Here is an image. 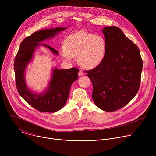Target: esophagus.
<instances>
[{"label":"esophagus","mask_w":156,"mask_h":156,"mask_svg":"<svg viewBox=\"0 0 156 156\" xmlns=\"http://www.w3.org/2000/svg\"><path fill=\"white\" fill-rule=\"evenodd\" d=\"M84 72L82 71V70H80L79 71V72H78V75L80 76H83V75H84Z\"/></svg>","instance_id":"esophagus-1"}]
</instances>
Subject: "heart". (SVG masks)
I'll list each match as a JSON object with an SVG mask.
<instances>
[{"instance_id":"b5f03b06","label":"heart","mask_w":156,"mask_h":156,"mask_svg":"<svg viewBox=\"0 0 156 156\" xmlns=\"http://www.w3.org/2000/svg\"><path fill=\"white\" fill-rule=\"evenodd\" d=\"M106 44L104 39L86 31H78L69 35L65 39V46L60 48L62 57L72 61L78 56V61L87 69L99 65L105 56Z\"/></svg>"}]
</instances>
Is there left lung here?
<instances>
[{
	"label": "left lung",
	"instance_id": "8db88e82",
	"mask_svg": "<svg viewBox=\"0 0 156 156\" xmlns=\"http://www.w3.org/2000/svg\"><path fill=\"white\" fill-rule=\"evenodd\" d=\"M102 32L105 56L98 66L86 73L93 83L95 104L113 112L126 105L138 92L143 60L138 46L119 28L104 27Z\"/></svg>",
	"mask_w": 156,
	"mask_h": 156
}]
</instances>
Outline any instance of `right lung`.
Wrapping results in <instances>:
<instances>
[{
    "label": "right lung",
    "instance_id": "1",
    "mask_svg": "<svg viewBox=\"0 0 156 156\" xmlns=\"http://www.w3.org/2000/svg\"><path fill=\"white\" fill-rule=\"evenodd\" d=\"M65 29L58 27L33 33L22 41L14 59L15 82L19 94L30 105L42 112H55L64 106L68 99L71 85L78 78L79 70L76 68L68 70L54 69L48 89L43 94H35L28 90L25 81V70L33 57L34 50L39 45L46 46L55 54H58L52 47L39 42L54 37Z\"/></svg>",
    "mask_w": 156,
    "mask_h": 156
}]
</instances>
